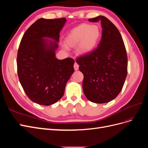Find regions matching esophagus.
Masks as SVG:
<instances>
[{"instance_id":"obj_1","label":"esophagus","mask_w":148,"mask_h":148,"mask_svg":"<svg viewBox=\"0 0 148 148\" xmlns=\"http://www.w3.org/2000/svg\"><path fill=\"white\" fill-rule=\"evenodd\" d=\"M79 69V65L77 63V62H75L74 64V69L75 70H78Z\"/></svg>"}]
</instances>
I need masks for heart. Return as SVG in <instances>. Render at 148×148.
Listing matches in <instances>:
<instances>
[{"label":"heart","mask_w":148,"mask_h":148,"mask_svg":"<svg viewBox=\"0 0 148 148\" xmlns=\"http://www.w3.org/2000/svg\"><path fill=\"white\" fill-rule=\"evenodd\" d=\"M100 36V29L97 26L82 24L69 34L66 42L70 46H74L79 44L78 51L80 53L85 54L91 52L96 46Z\"/></svg>","instance_id":"b5f03b06"}]
</instances>
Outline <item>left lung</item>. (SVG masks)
I'll use <instances>...</instances> for the list:
<instances>
[{"label": "left lung", "instance_id": "8db88e82", "mask_svg": "<svg viewBox=\"0 0 148 148\" xmlns=\"http://www.w3.org/2000/svg\"><path fill=\"white\" fill-rule=\"evenodd\" d=\"M101 22L102 37L96 48L77 58L84 75L83 89L87 99L95 103L114 99L122 91L127 75L128 58L119 29L106 17L89 19Z\"/></svg>", "mask_w": 148, "mask_h": 148}]
</instances>
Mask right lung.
<instances>
[{
	"mask_svg": "<svg viewBox=\"0 0 148 148\" xmlns=\"http://www.w3.org/2000/svg\"><path fill=\"white\" fill-rule=\"evenodd\" d=\"M65 18H40L31 25L22 38L17 53V72L20 82L30 100L38 104L49 106L64 96L65 85L74 72L71 58L56 59L57 42Z\"/></svg>",
	"mask_w": 148,
	"mask_h": 148,
	"instance_id": "obj_1",
	"label": "right lung"
}]
</instances>
